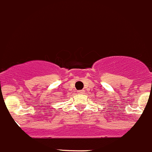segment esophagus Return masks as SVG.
<instances>
[{
  "label": "esophagus",
  "mask_w": 152,
  "mask_h": 152,
  "mask_svg": "<svg viewBox=\"0 0 152 152\" xmlns=\"http://www.w3.org/2000/svg\"><path fill=\"white\" fill-rule=\"evenodd\" d=\"M77 94H83L84 93V91L83 90H80V91H77Z\"/></svg>",
  "instance_id": "1"
}]
</instances>
